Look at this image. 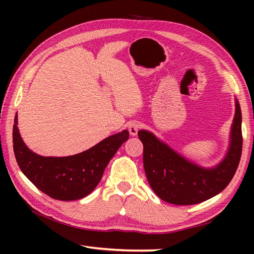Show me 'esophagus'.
I'll list each match as a JSON object with an SVG mask.
<instances>
[{"instance_id":"1","label":"esophagus","mask_w":254,"mask_h":254,"mask_svg":"<svg viewBox=\"0 0 254 254\" xmlns=\"http://www.w3.org/2000/svg\"><path fill=\"white\" fill-rule=\"evenodd\" d=\"M140 127H141V124H140V122L133 121V122H130V123H128V126H127V130H128V132H130V134H131L132 136H135V135L137 134V131L140 130Z\"/></svg>"}]
</instances>
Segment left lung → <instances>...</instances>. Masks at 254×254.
<instances>
[{"instance_id":"1","label":"left lung","mask_w":254,"mask_h":254,"mask_svg":"<svg viewBox=\"0 0 254 254\" xmlns=\"http://www.w3.org/2000/svg\"><path fill=\"white\" fill-rule=\"evenodd\" d=\"M143 143V166L158 197L175 205H194L220 194L233 178L242 153V114L235 98L229 150L218 165L204 168L188 160L147 130L137 132Z\"/></svg>"}]
</instances>
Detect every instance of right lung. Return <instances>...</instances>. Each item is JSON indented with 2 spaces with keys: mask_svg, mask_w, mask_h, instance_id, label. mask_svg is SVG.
<instances>
[{
  "mask_svg": "<svg viewBox=\"0 0 254 254\" xmlns=\"http://www.w3.org/2000/svg\"><path fill=\"white\" fill-rule=\"evenodd\" d=\"M127 139L128 131L123 130L74 156L42 157L25 145L19 133L18 115L14 119L13 150L21 171L38 189L58 200H76L91 194L107 163Z\"/></svg>",
  "mask_w": 254,
  "mask_h": 254,
  "instance_id": "add662e5",
  "label": "right lung"
}]
</instances>
